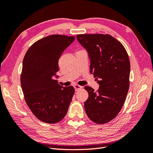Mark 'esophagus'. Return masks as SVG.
<instances>
[{"mask_svg": "<svg viewBox=\"0 0 153 153\" xmlns=\"http://www.w3.org/2000/svg\"><path fill=\"white\" fill-rule=\"evenodd\" d=\"M74 90H75V91H79V90L82 89V86H80L79 85H78V84H74Z\"/></svg>", "mask_w": 153, "mask_h": 153, "instance_id": "1", "label": "esophagus"}]
</instances>
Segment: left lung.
Here are the masks:
<instances>
[{
  "instance_id": "left-lung-1",
  "label": "left lung",
  "mask_w": 153,
  "mask_h": 153,
  "mask_svg": "<svg viewBox=\"0 0 153 153\" xmlns=\"http://www.w3.org/2000/svg\"><path fill=\"white\" fill-rule=\"evenodd\" d=\"M76 39L88 52L90 73L99 84L97 92L90 86L84 102L87 116L97 124L113 120L119 113L130 86V63L122 44L109 35H78Z\"/></svg>"
}]
</instances>
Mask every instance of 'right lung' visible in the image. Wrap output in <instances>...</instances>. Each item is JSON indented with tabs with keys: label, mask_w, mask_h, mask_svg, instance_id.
Returning a JSON list of instances; mask_svg holds the SVG:
<instances>
[{
	"label": "right lung",
	"mask_w": 153,
	"mask_h": 153,
	"mask_svg": "<svg viewBox=\"0 0 153 153\" xmlns=\"http://www.w3.org/2000/svg\"><path fill=\"white\" fill-rule=\"evenodd\" d=\"M74 36L53 35L35 42L23 61L21 84L32 113L44 123H58L65 116L74 93L59 85L58 61ZM56 78V80L55 79Z\"/></svg>",
	"instance_id": "1"
}]
</instances>
